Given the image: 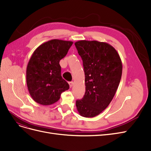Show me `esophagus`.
<instances>
[{
    "instance_id": "34e87169",
    "label": "esophagus",
    "mask_w": 151,
    "mask_h": 151,
    "mask_svg": "<svg viewBox=\"0 0 151 151\" xmlns=\"http://www.w3.org/2000/svg\"><path fill=\"white\" fill-rule=\"evenodd\" d=\"M69 85H70V88H71V87L73 86V81H70L69 82Z\"/></svg>"
}]
</instances>
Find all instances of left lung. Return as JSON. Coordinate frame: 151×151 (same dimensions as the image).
I'll return each mask as SVG.
<instances>
[{"mask_svg":"<svg viewBox=\"0 0 151 151\" xmlns=\"http://www.w3.org/2000/svg\"><path fill=\"white\" fill-rule=\"evenodd\" d=\"M83 61L85 93L77 100L80 115L94 117L110 104L119 85L122 64L117 51L109 44L97 41L81 40L75 43Z\"/></svg>","mask_w":151,"mask_h":151,"instance_id":"1","label":"left lung"}]
</instances>
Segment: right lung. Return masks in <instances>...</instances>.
I'll use <instances>...</instances> for the list:
<instances>
[{
	"mask_svg": "<svg viewBox=\"0 0 151 151\" xmlns=\"http://www.w3.org/2000/svg\"><path fill=\"white\" fill-rule=\"evenodd\" d=\"M72 41L52 40L34 51L27 66L26 82L32 99L42 105L56 103L70 88L61 74L60 61L68 53Z\"/></svg>",
	"mask_w": 151,
	"mask_h": 151,
	"instance_id": "add662e5",
	"label": "right lung"
}]
</instances>
